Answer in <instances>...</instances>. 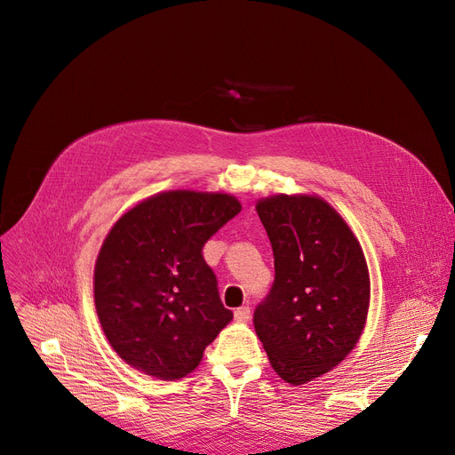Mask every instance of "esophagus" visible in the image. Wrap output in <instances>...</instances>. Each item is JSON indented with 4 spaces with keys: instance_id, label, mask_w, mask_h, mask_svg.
Wrapping results in <instances>:
<instances>
[{
    "instance_id": "obj_1",
    "label": "esophagus",
    "mask_w": 455,
    "mask_h": 455,
    "mask_svg": "<svg viewBox=\"0 0 455 455\" xmlns=\"http://www.w3.org/2000/svg\"><path fill=\"white\" fill-rule=\"evenodd\" d=\"M234 315H235V321H240V323H247V321H249V317H251V307H249V306H242V307H237Z\"/></svg>"
}]
</instances>
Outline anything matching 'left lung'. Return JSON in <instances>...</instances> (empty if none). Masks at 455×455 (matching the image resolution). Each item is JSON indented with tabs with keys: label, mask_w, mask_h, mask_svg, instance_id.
Here are the masks:
<instances>
[{
	"label": "left lung",
	"mask_w": 455,
	"mask_h": 455,
	"mask_svg": "<svg viewBox=\"0 0 455 455\" xmlns=\"http://www.w3.org/2000/svg\"><path fill=\"white\" fill-rule=\"evenodd\" d=\"M275 256V283L254 312L275 372L304 386L354 350L371 304L367 259L339 212L315 194L258 199Z\"/></svg>",
	"instance_id": "8db88e82"
}]
</instances>
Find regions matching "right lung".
I'll return each mask as SVG.
<instances>
[{"mask_svg": "<svg viewBox=\"0 0 455 455\" xmlns=\"http://www.w3.org/2000/svg\"><path fill=\"white\" fill-rule=\"evenodd\" d=\"M240 212L230 194L170 189L112 225L95 259L93 302L105 338L127 365L167 381L199 367L232 321L203 245Z\"/></svg>", "mask_w": 455, "mask_h": 455, "instance_id": "obj_1", "label": "right lung"}]
</instances>
